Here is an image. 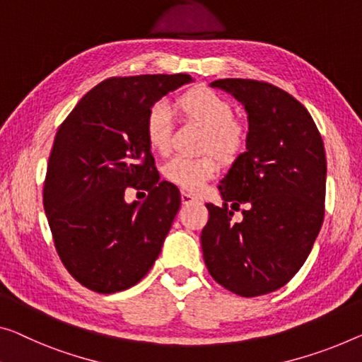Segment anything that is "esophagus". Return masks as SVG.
<instances>
[{"label":"esophagus","instance_id":"1","mask_svg":"<svg viewBox=\"0 0 362 362\" xmlns=\"http://www.w3.org/2000/svg\"><path fill=\"white\" fill-rule=\"evenodd\" d=\"M180 198H182V203H183V204H188V203H195V202H198V198H197V197H193L192 193H188V192H185V190H182V192H180Z\"/></svg>","mask_w":362,"mask_h":362}]
</instances>
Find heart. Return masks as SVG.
Instances as JSON below:
<instances>
[{"label": "heart", "mask_w": 362, "mask_h": 362, "mask_svg": "<svg viewBox=\"0 0 362 362\" xmlns=\"http://www.w3.org/2000/svg\"><path fill=\"white\" fill-rule=\"evenodd\" d=\"M177 105L187 117L206 128L204 148L223 159H233L244 148V133L234 123V109L223 95L211 89H197L182 95ZM172 110L165 102H159L149 110L144 122V133L153 151L165 154L170 146ZM218 172L213 158L188 159L175 156L165 164L167 180L183 190L197 193Z\"/></svg>", "instance_id": "heart-1"}]
</instances>
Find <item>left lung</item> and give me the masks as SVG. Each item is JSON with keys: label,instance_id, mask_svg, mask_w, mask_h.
Instances as JSON below:
<instances>
[{"label": "left lung", "instance_id": "obj_1", "mask_svg": "<svg viewBox=\"0 0 362 362\" xmlns=\"http://www.w3.org/2000/svg\"><path fill=\"white\" fill-rule=\"evenodd\" d=\"M209 86L240 102L249 132L245 151L219 180L224 206L206 203L204 263L216 281L235 294L273 293L299 272L320 233L325 148L305 107L276 86L233 78ZM240 202L247 204L245 219L234 223Z\"/></svg>", "mask_w": 362, "mask_h": 362}]
</instances>
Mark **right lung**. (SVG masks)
I'll return each mask as SVG.
<instances>
[{
  "mask_svg": "<svg viewBox=\"0 0 362 362\" xmlns=\"http://www.w3.org/2000/svg\"><path fill=\"white\" fill-rule=\"evenodd\" d=\"M193 81L190 74L110 78L58 128L43 208L63 265L95 293L132 288L159 257L180 192L159 180L144 122L156 102ZM128 186L150 195L128 204Z\"/></svg>",
  "mask_w": 362,
  "mask_h": 362,
  "instance_id": "add662e5",
  "label": "right lung"
}]
</instances>
